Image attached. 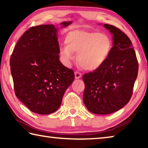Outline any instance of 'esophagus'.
Returning <instances> with one entry per match:
<instances>
[{"instance_id":"1","label":"esophagus","mask_w":148,"mask_h":148,"mask_svg":"<svg viewBox=\"0 0 148 148\" xmlns=\"http://www.w3.org/2000/svg\"><path fill=\"white\" fill-rule=\"evenodd\" d=\"M74 74H75V78H76V79H79L82 77V74L80 73V72H77V71L75 72Z\"/></svg>"}]
</instances>
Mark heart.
Wrapping results in <instances>:
<instances>
[{
  "label": "heart",
  "mask_w": 148,
  "mask_h": 148,
  "mask_svg": "<svg viewBox=\"0 0 148 148\" xmlns=\"http://www.w3.org/2000/svg\"><path fill=\"white\" fill-rule=\"evenodd\" d=\"M64 42L66 46L59 48L62 62L69 66L75 59L74 53H77V62L87 71H95L102 66L108 59L113 46L106 34L79 30L69 32Z\"/></svg>",
  "instance_id": "1"
}]
</instances>
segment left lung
Instances as JSON below:
<instances>
[{
  "label": "left lung",
  "instance_id": "obj_1",
  "mask_svg": "<svg viewBox=\"0 0 148 148\" xmlns=\"http://www.w3.org/2000/svg\"><path fill=\"white\" fill-rule=\"evenodd\" d=\"M104 27L113 35L111 53L102 66L83 76L84 104L89 111L101 115L113 113L128 103L138 71L129 37L115 26Z\"/></svg>",
  "mask_w": 148,
  "mask_h": 148
}]
</instances>
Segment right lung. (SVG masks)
<instances>
[{"label":"right lung","mask_w":148,"mask_h":148,"mask_svg":"<svg viewBox=\"0 0 148 148\" xmlns=\"http://www.w3.org/2000/svg\"><path fill=\"white\" fill-rule=\"evenodd\" d=\"M71 21L61 23L64 27ZM57 29L32 27L21 36L10 57L15 94L31 111L49 114L58 110L74 71L59 61Z\"/></svg>","instance_id":"add662e5"}]
</instances>
